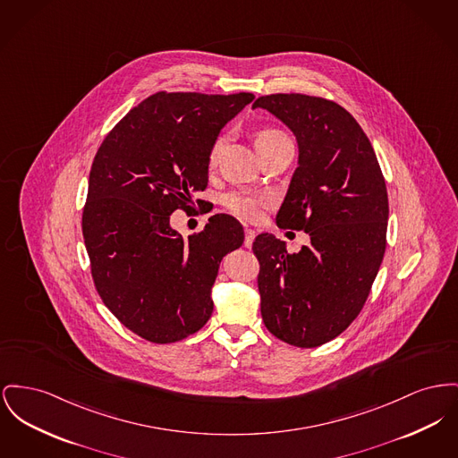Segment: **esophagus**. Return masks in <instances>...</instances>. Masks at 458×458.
Wrapping results in <instances>:
<instances>
[{
	"label": "esophagus",
	"mask_w": 458,
	"mask_h": 458,
	"mask_svg": "<svg viewBox=\"0 0 458 458\" xmlns=\"http://www.w3.org/2000/svg\"><path fill=\"white\" fill-rule=\"evenodd\" d=\"M254 237H256V232H254L252 228H245V241H243L245 247H250V245H252Z\"/></svg>",
	"instance_id": "obj_1"
}]
</instances>
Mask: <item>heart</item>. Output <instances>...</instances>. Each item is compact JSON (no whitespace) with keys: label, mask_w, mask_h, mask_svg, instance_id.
Here are the masks:
<instances>
[{"label":"heart","mask_w":458,"mask_h":458,"mask_svg":"<svg viewBox=\"0 0 458 458\" xmlns=\"http://www.w3.org/2000/svg\"><path fill=\"white\" fill-rule=\"evenodd\" d=\"M287 136L284 135L280 130L275 128H261L254 133V145L258 150L268 147L271 143L284 140ZM223 148V138H216L211 150H209V162L213 164L217 159L219 152ZM225 208L242 219H249V221H256L259 219L263 213L267 211L269 206V200L263 195H254V193H228L225 197Z\"/></svg>","instance_id":"heart-1"}]
</instances>
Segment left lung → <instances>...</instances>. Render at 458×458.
<instances>
[{
	"instance_id": "left-lung-1",
	"label": "left lung",
	"mask_w": 458,
	"mask_h": 458,
	"mask_svg": "<svg viewBox=\"0 0 458 458\" xmlns=\"http://www.w3.org/2000/svg\"><path fill=\"white\" fill-rule=\"evenodd\" d=\"M258 107L280 119L299 148L276 225L311 239L289 254L275 235L256 237L261 315L280 341L317 348L344 332L370 294L386 250V182L370 140L335 102L276 93Z\"/></svg>"
}]
</instances>
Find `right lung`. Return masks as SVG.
Returning a JSON list of instances; mask_svg holds the SVG:
<instances>
[{
    "label": "right lung",
    "instance_id": "add662e5",
    "mask_svg": "<svg viewBox=\"0 0 458 458\" xmlns=\"http://www.w3.org/2000/svg\"><path fill=\"white\" fill-rule=\"evenodd\" d=\"M252 100L159 91L131 108L95 156L82 211L93 282L115 318L150 343H176L206 325L219 263L243 243L232 216H211L189 239L169 219L206 190L216 138Z\"/></svg>",
    "mask_w": 458,
    "mask_h": 458
}]
</instances>
